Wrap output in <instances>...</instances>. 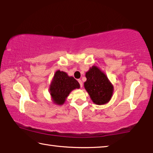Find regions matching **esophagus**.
<instances>
[{"instance_id":"1","label":"esophagus","mask_w":153,"mask_h":153,"mask_svg":"<svg viewBox=\"0 0 153 153\" xmlns=\"http://www.w3.org/2000/svg\"><path fill=\"white\" fill-rule=\"evenodd\" d=\"M77 82H78V83L79 84L80 88H82L83 87V83L82 82V80L81 79H78V80H77Z\"/></svg>"}]
</instances>
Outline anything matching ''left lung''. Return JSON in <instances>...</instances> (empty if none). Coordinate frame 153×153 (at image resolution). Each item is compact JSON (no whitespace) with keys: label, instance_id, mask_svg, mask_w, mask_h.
<instances>
[{"label":"left lung","instance_id":"1","mask_svg":"<svg viewBox=\"0 0 153 153\" xmlns=\"http://www.w3.org/2000/svg\"><path fill=\"white\" fill-rule=\"evenodd\" d=\"M86 82L84 87L95 104L104 105L109 101L113 94V88L105 74L93 66L86 74Z\"/></svg>","mask_w":153,"mask_h":153}]
</instances>
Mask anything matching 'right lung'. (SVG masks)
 <instances>
[{
  "mask_svg": "<svg viewBox=\"0 0 153 153\" xmlns=\"http://www.w3.org/2000/svg\"><path fill=\"white\" fill-rule=\"evenodd\" d=\"M79 88V84L76 79L73 77H69L65 72L58 70L55 73L50 86V93L54 102L62 105L71 91Z\"/></svg>",
  "mask_w": 153,
  "mask_h": 153,
  "instance_id": "1",
  "label": "right lung"
}]
</instances>
